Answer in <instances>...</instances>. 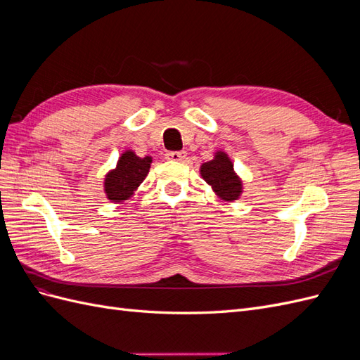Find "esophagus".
Wrapping results in <instances>:
<instances>
[{
	"label": "esophagus",
	"instance_id": "obj_1",
	"mask_svg": "<svg viewBox=\"0 0 360 360\" xmlns=\"http://www.w3.org/2000/svg\"><path fill=\"white\" fill-rule=\"evenodd\" d=\"M165 158L168 160H174V162H181L186 159V153L184 151H168V153L165 155Z\"/></svg>",
	"mask_w": 360,
	"mask_h": 360
}]
</instances>
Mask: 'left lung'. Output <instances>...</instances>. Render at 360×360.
<instances>
[{"mask_svg":"<svg viewBox=\"0 0 360 360\" xmlns=\"http://www.w3.org/2000/svg\"><path fill=\"white\" fill-rule=\"evenodd\" d=\"M201 176L222 200H237L242 192V183L234 174L231 160L221 151L201 167Z\"/></svg>","mask_w":360,"mask_h":360,"instance_id":"obj_1","label":"left lung"}]
</instances>
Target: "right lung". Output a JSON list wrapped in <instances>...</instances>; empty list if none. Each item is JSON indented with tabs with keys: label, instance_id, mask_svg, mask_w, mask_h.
Segmentation results:
<instances>
[{
	"label": "right lung",
	"instance_id": "1",
	"mask_svg": "<svg viewBox=\"0 0 360 360\" xmlns=\"http://www.w3.org/2000/svg\"><path fill=\"white\" fill-rule=\"evenodd\" d=\"M151 158H138L134 151H126L120 158L117 168L105 179V191L108 198L120 202L127 200L139 186L150 169Z\"/></svg>",
	"mask_w": 360,
	"mask_h": 360
}]
</instances>
